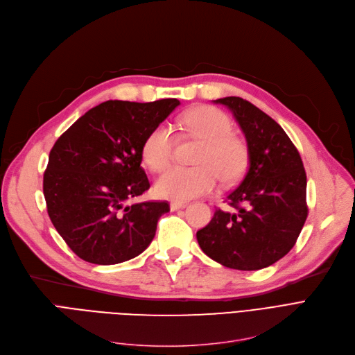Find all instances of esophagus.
Masks as SVG:
<instances>
[{
  "label": "esophagus",
  "mask_w": 355,
  "mask_h": 355,
  "mask_svg": "<svg viewBox=\"0 0 355 355\" xmlns=\"http://www.w3.org/2000/svg\"><path fill=\"white\" fill-rule=\"evenodd\" d=\"M187 204H185L184 201H171L170 202V209L171 211H175V210H180V209H184Z\"/></svg>",
  "instance_id": "esophagus-1"
}]
</instances>
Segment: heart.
Instances as JSON below:
<instances>
[{
  "label": "heart",
  "instance_id": "obj_1",
  "mask_svg": "<svg viewBox=\"0 0 355 355\" xmlns=\"http://www.w3.org/2000/svg\"><path fill=\"white\" fill-rule=\"evenodd\" d=\"M189 132L204 141L197 166H174L155 182L157 196L168 200H190L209 194L218 180L234 184L245 175L249 151L243 139L233 134V121L213 106H197L184 115ZM175 148L173 128L161 123L151 130L144 142L142 157L155 173L170 166Z\"/></svg>",
  "mask_w": 355,
  "mask_h": 355
}]
</instances>
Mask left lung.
I'll return each mask as SVG.
<instances>
[{
	"instance_id": "obj_1",
	"label": "left lung",
	"mask_w": 355,
	"mask_h": 355,
	"mask_svg": "<svg viewBox=\"0 0 355 355\" xmlns=\"http://www.w3.org/2000/svg\"><path fill=\"white\" fill-rule=\"evenodd\" d=\"M214 102L227 106L243 130L249 166L226 197L236 211L216 210L209 225L197 232V240L223 266L259 270L288 254L305 225V168L282 126L263 110L237 96Z\"/></svg>"
}]
</instances>
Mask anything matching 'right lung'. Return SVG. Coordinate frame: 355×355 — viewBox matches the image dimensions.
<instances>
[{"label": "right lung", "instance_id": "add662e5", "mask_svg": "<svg viewBox=\"0 0 355 355\" xmlns=\"http://www.w3.org/2000/svg\"><path fill=\"white\" fill-rule=\"evenodd\" d=\"M180 105L106 101L87 110L53 145L43 178L47 213L80 259L116 265L141 254L166 201L128 204L149 189L141 166L151 130Z\"/></svg>", "mask_w": 355, "mask_h": 355}]
</instances>
